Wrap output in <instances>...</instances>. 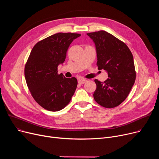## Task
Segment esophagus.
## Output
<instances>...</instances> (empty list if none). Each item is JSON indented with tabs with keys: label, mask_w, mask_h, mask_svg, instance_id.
<instances>
[{
	"label": "esophagus",
	"mask_w": 159,
	"mask_h": 159,
	"mask_svg": "<svg viewBox=\"0 0 159 159\" xmlns=\"http://www.w3.org/2000/svg\"><path fill=\"white\" fill-rule=\"evenodd\" d=\"M86 79H79V80H78V83L79 84H84L85 82H86Z\"/></svg>",
	"instance_id": "esophagus-1"
}]
</instances>
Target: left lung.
I'll list each match as a JSON object with an SVG mask.
<instances>
[{
	"instance_id": "left-lung-1",
	"label": "left lung",
	"mask_w": 159,
	"mask_h": 159,
	"mask_svg": "<svg viewBox=\"0 0 159 159\" xmlns=\"http://www.w3.org/2000/svg\"><path fill=\"white\" fill-rule=\"evenodd\" d=\"M95 44L98 69L107 72L104 82L95 79V101L106 108L120 105L135 83L136 71L133 55L127 45L105 31L87 33Z\"/></svg>"
}]
</instances>
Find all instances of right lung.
Masks as SVG:
<instances>
[{"label":"right lung","mask_w":159,"mask_h":159,"mask_svg":"<svg viewBox=\"0 0 159 159\" xmlns=\"http://www.w3.org/2000/svg\"><path fill=\"white\" fill-rule=\"evenodd\" d=\"M80 35L58 33L38 42L25 65V79L33 98L48 111L62 110L70 103L77 88V79L58 74L57 67L64 62L73 40Z\"/></svg>","instance_id":"add662e5"}]
</instances>
